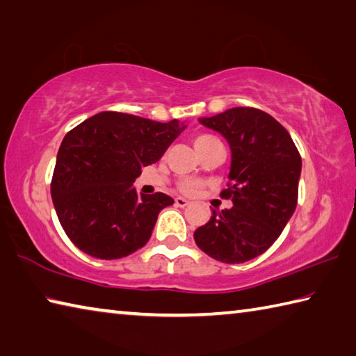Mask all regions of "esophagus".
<instances>
[{"mask_svg":"<svg viewBox=\"0 0 356 356\" xmlns=\"http://www.w3.org/2000/svg\"><path fill=\"white\" fill-rule=\"evenodd\" d=\"M174 202H176V206H179V207H185V206H188V201H186L185 197H180V196H177L176 200H174Z\"/></svg>","mask_w":356,"mask_h":356,"instance_id":"obj_1","label":"esophagus"}]
</instances>
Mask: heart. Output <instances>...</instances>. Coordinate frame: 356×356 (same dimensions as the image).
Wrapping results in <instances>:
<instances>
[{
  "label": "heart",
  "instance_id": "1",
  "mask_svg": "<svg viewBox=\"0 0 356 356\" xmlns=\"http://www.w3.org/2000/svg\"><path fill=\"white\" fill-rule=\"evenodd\" d=\"M213 140H216V138L210 136V135H197L195 140H193V143H195L196 150H201L204 146H207V144ZM196 186H197V184L193 182V180H184V182L180 184V190L185 193H191L196 188Z\"/></svg>",
  "mask_w": 356,
  "mask_h": 356
}]
</instances>
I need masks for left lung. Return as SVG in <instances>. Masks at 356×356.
<instances>
[{
	"instance_id": "8db88e82",
	"label": "left lung",
	"mask_w": 356,
	"mask_h": 356,
	"mask_svg": "<svg viewBox=\"0 0 356 356\" xmlns=\"http://www.w3.org/2000/svg\"><path fill=\"white\" fill-rule=\"evenodd\" d=\"M231 147V171L221 197L231 209L212 212L195 242L225 264L251 261L273 245L295 212L301 156L289 131L265 111L237 106L201 118Z\"/></svg>"
}]
</instances>
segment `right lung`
<instances>
[{"mask_svg":"<svg viewBox=\"0 0 356 356\" xmlns=\"http://www.w3.org/2000/svg\"><path fill=\"white\" fill-rule=\"evenodd\" d=\"M185 129L177 119L156 122L102 111L72 129L59 146L51 200L70 242L86 254L111 261L149 242L165 193L138 195L141 168L161 159Z\"/></svg>","mask_w":356,"mask_h":356,"instance_id":"1","label":"right lung"}]
</instances>
